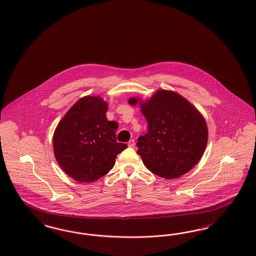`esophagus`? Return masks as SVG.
Listing matches in <instances>:
<instances>
[{"label":"esophagus","instance_id":"esophagus-1","mask_svg":"<svg viewBox=\"0 0 256 256\" xmlns=\"http://www.w3.org/2000/svg\"><path fill=\"white\" fill-rule=\"evenodd\" d=\"M134 145H136V142L132 140L128 142V147H130V148H134Z\"/></svg>","mask_w":256,"mask_h":256}]
</instances>
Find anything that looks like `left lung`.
Instances as JSON below:
<instances>
[{
    "instance_id": "1",
    "label": "left lung",
    "mask_w": 256,
    "mask_h": 256,
    "mask_svg": "<svg viewBox=\"0 0 256 256\" xmlns=\"http://www.w3.org/2000/svg\"><path fill=\"white\" fill-rule=\"evenodd\" d=\"M148 132L138 138V154L146 168L165 179H176L198 164L208 140L206 122L190 102L172 90H157L148 100L132 97Z\"/></svg>"
}]
</instances>
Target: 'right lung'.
I'll use <instances>...</instances> for the list:
<instances>
[{"instance_id":"add662e5","label":"right lung","mask_w":256,"mask_h":256,"mask_svg":"<svg viewBox=\"0 0 256 256\" xmlns=\"http://www.w3.org/2000/svg\"><path fill=\"white\" fill-rule=\"evenodd\" d=\"M108 102L100 96H84L58 122L52 147L58 165L79 182H92L108 174L116 156L127 145L116 142L118 125L106 118Z\"/></svg>"}]
</instances>
